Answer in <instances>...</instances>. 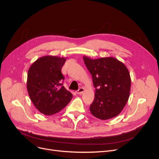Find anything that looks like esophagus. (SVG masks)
<instances>
[{
    "label": "esophagus",
    "mask_w": 159,
    "mask_h": 159,
    "mask_svg": "<svg viewBox=\"0 0 159 159\" xmlns=\"http://www.w3.org/2000/svg\"><path fill=\"white\" fill-rule=\"evenodd\" d=\"M84 89L83 88H80L77 91H76V93H77V94H82L83 92H84Z\"/></svg>",
    "instance_id": "obj_1"
}]
</instances>
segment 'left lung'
Segmentation results:
<instances>
[{
  "mask_svg": "<svg viewBox=\"0 0 159 159\" xmlns=\"http://www.w3.org/2000/svg\"><path fill=\"white\" fill-rule=\"evenodd\" d=\"M95 88L89 110L95 117L107 120L122 111L129 97L131 78L126 66L114 57H83Z\"/></svg>",
  "mask_w": 159,
  "mask_h": 159,
  "instance_id": "left-lung-1",
  "label": "left lung"
}]
</instances>
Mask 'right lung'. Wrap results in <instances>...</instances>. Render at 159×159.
I'll use <instances>...</instances> for the list:
<instances>
[{
	"instance_id": "1",
	"label": "right lung",
	"mask_w": 159,
	"mask_h": 159,
	"mask_svg": "<svg viewBox=\"0 0 159 159\" xmlns=\"http://www.w3.org/2000/svg\"><path fill=\"white\" fill-rule=\"evenodd\" d=\"M66 58L42 57L33 62L28 72L27 89L33 104L43 114L52 115L67 106L73 95L63 86L61 70Z\"/></svg>"
}]
</instances>
